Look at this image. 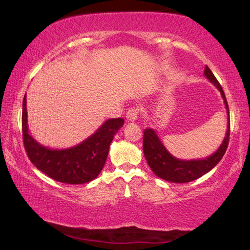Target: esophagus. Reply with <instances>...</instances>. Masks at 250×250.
<instances>
[{"label": "esophagus", "mask_w": 250, "mask_h": 250, "mask_svg": "<svg viewBox=\"0 0 250 250\" xmlns=\"http://www.w3.org/2000/svg\"><path fill=\"white\" fill-rule=\"evenodd\" d=\"M138 109L137 108H130L125 113V118L129 122H134L138 119Z\"/></svg>", "instance_id": "obj_1"}]
</instances>
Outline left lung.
Listing matches in <instances>:
<instances>
[{
  "mask_svg": "<svg viewBox=\"0 0 250 250\" xmlns=\"http://www.w3.org/2000/svg\"><path fill=\"white\" fill-rule=\"evenodd\" d=\"M204 75L209 82L217 88L224 99L225 108L227 111V130L225 138L219 146L218 149L213 154L204 159L197 160H181L173 156L167 147L163 146L155 131L151 128H146L143 131V153L151 170L154 174L172 183H188L198 179L202 175L206 174L211 168L217 166L225 154L229 141V110L225 94L221 84L217 82L216 77L211 73L208 67L205 66Z\"/></svg>",
  "mask_w": 250,
  "mask_h": 250,
  "instance_id": "1",
  "label": "left lung"
}]
</instances>
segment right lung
<instances>
[{"mask_svg":"<svg viewBox=\"0 0 250 250\" xmlns=\"http://www.w3.org/2000/svg\"><path fill=\"white\" fill-rule=\"evenodd\" d=\"M124 124L122 118L108 119L94 134L79 145L54 150L42 146L29 134L26 95L23 99L22 129L27 156L40 171L62 183L83 184L95 180L104 166L113 135Z\"/></svg>","mask_w":250,"mask_h":250,"instance_id":"right-lung-1","label":"right lung"}]
</instances>
